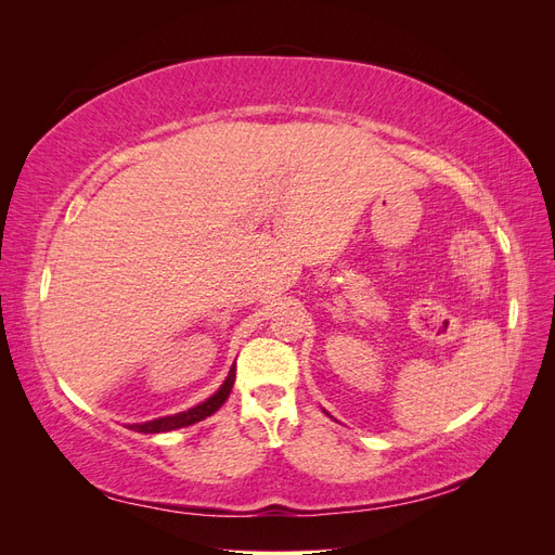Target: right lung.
<instances>
[{"label":"right lung","instance_id":"right-lung-1","mask_svg":"<svg viewBox=\"0 0 555 555\" xmlns=\"http://www.w3.org/2000/svg\"><path fill=\"white\" fill-rule=\"evenodd\" d=\"M236 382V365L229 371V377L224 379V384L220 386V391L212 393L206 402H201V405L188 410V412H180L173 416H164V418H155V422H145V424H131V430H139V433H166V430H173V428H184V426H192L201 418H206L210 414H215L224 405V400L231 393V386Z\"/></svg>","mask_w":555,"mask_h":555}]
</instances>
